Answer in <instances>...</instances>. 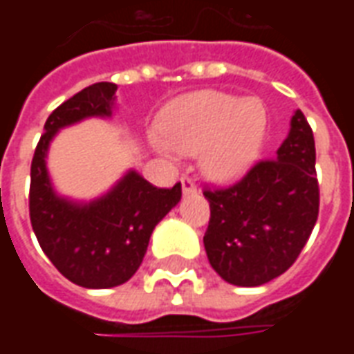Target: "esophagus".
Here are the masks:
<instances>
[{
  "label": "esophagus",
  "mask_w": 354,
  "mask_h": 354,
  "mask_svg": "<svg viewBox=\"0 0 354 354\" xmlns=\"http://www.w3.org/2000/svg\"><path fill=\"white\" fill-rule=\"evenodd\" d=\"M182 192H184V195H192V193L197 192V185L189 176H182Z\"/></svg>",
  "instance_id": "34e87169"
}]
</instances>
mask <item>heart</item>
Wrapping results in <instances>:
<instances>
[{
	"label": "heart",
	"mask_w": 354,
	"mask_h": 354,
	"mask_svg": "<svg viewBox=\"0 0 354 354\" xmlns=\"http://www.w3.org/2000/svg\"><path fill=\"white\" fill-rule=\"evenodd\" d=\"M266 109L260 100L199 91L172 100L165 109L155 149L165 157L201 153L210 176H241L258 159L266 136Z\"/></svg>",
	"instance_id": "heart-1"
}]
</instances>
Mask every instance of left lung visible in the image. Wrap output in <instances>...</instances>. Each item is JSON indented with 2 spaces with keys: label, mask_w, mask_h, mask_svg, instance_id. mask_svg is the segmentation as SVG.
Returning a JSON list of instances; mask_svg holds the SVG:
<instances>
[{
  "label": "left lung",
  "mask_w": 354,
  "mask_h": 354,
  "mask_svg": "<svg viewBox=\"0 0 354 354\" xmlns=\"http://www.w3.org/2000/svg\"><path fill=\"white\" fill-rule=\"evenodd\" d=\"M315 159L311 127L296 109L274 159L258 161L230 187L205 189L210 222L203 243L223 281L260 286L297 260L319 218Z\"/></svg>",
  "instance_id": "obj_1"
}]
</instances>
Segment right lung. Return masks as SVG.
Instances as JSON below:
<instances>
[{"label": "right lung", "instance_id": "obj_1", "mask_svg": "<svg viewBox=\"0 0 354 354\" xmlns=\"http://www.w3.org/2000/svg\"><path fill=\"white\" fill-rule=\"evenodd\" d=\"M115 83H94L60 104L45 121L30 182V220L41 250L60 273L83 288H113L138 271L155 225L182 199V185L155 187L129 170L106 195L91 203L58 197L47 149L60 129L87 117H109Z\"/></svg>", "mask_w": 354, "mask_h": 354}]
</instances>
